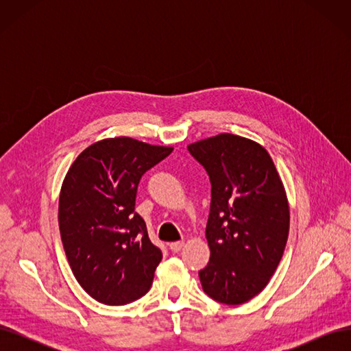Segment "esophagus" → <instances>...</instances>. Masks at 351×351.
I'll return each instance as SVG.
<instances>
[{"mask_svg": "<svg viewBox=\"0 0 351 351\" xmlns=\"http://www.w3.org/2000/svg\"><path fill=\"white\" fill-rule=\"evenodd\" d=\"M183 241H174V243H171L169 244V249H171V252H174V253H177V252H180L182 250V247H183Z\"/></svg>", "mask_w": 351, "mask_h": 351, "instance_id": "esophagus-1", "label": "esophagus"}]
</instances>
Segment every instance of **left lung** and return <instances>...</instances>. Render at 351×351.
<instances>
[{
    "instance_id": "8db88e82",
    "label": "left lung",
    "mask_w": 351,
    "mask_h": 351,
    "mask_svg": "<svg viewBox=\"0 0 351 351\" xmlns=\"http://www.w3.org/2000/svg\"><path fill=\"white\" fill-rule=\"evenodd\" d=\"M210 182L206 239L210 258L199 271L204 291L241 304L277 269L289 239L290 210L269 154L256 142L218 134L187 146Z\"/></svg>"
}]
</instances>
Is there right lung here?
<instances>
[{
  "label": "right lung",
  "mask_w": 351,
  "mask_h": 351,
  "mask_svg": "<svg viewBox=\"0 0 351 351\" xmlns=\"http://www.w3.org/2000/svg\"><path fill=\"white\" fill-rule=\"evenodd\" d=\"M173 152L130 137L93 143L62 182L58 224L77 282L95 300L121 306L149 291L162 252L134 210L142 176Z\"/></svg>",
  "instance_id": "add662e5"
}]
</instances>
